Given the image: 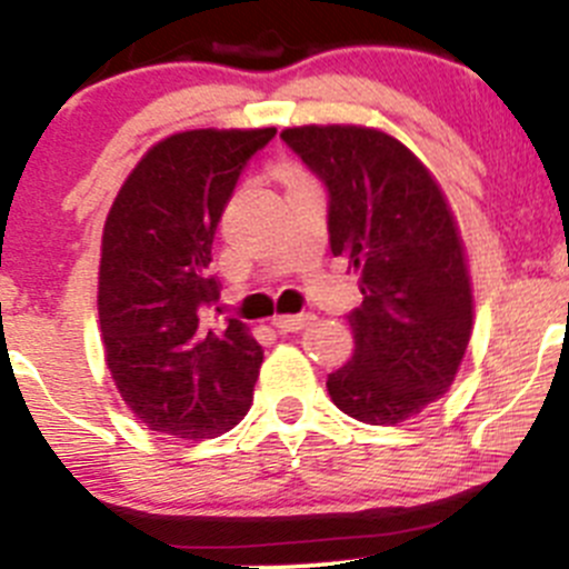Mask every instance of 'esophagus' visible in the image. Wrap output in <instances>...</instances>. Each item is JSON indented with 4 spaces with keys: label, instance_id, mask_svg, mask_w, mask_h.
<instances>
[{
    "label": "esophagus",
    "instance_id": "34e87169",
    "mask_svg": "<svg viewBox=\"0 0 569 569\" xmlns=\"http://www.w3.org/2000/svg\"><path fill=\"white\" fill-rule=\"evenodd\" d=\"M308 321H311V317H306V313H297V317H274L272 325L278 327L280 332H297V330H302Z\"/></svg>",
    "mask_w": 569,
    "mask_h": 569
}]
</instances>
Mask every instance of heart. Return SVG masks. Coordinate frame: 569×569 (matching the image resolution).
Instances as JSON below:
<instances>
[{"label":"heart","mask_w":569,"mask_h":569,"mask_svg":"<svg viewBox=\"0 0 569 569\" xmlns=\"http://www.w3.org/2000/svg\"><path fill=\"white\" fill-rule=\"evenodd\" d=\"M297 173H300V170H297V168H283V170H280V176H283V178H291V176H297Z\"/></svg>","instance_id":"1"}]
</instances>
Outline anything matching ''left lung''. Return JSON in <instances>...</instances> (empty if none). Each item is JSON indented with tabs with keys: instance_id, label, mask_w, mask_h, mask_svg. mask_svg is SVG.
<instances>
[{
	"instance_id": "obj_1",
	"label": "left lung",
	"mask_w": 569,
	"mask_h": 569,
	"mask_svg": "<svg viewBox=\"0 0 569 569\" xmlns=\"http://www.w3.org/2000/svg\"><path fill=\"white\" fill-rule=\"evenodd\" d=\"M280 140L327 189L332 256L360 272L352 360L327 377L338 410L399 423L455 382L473 295L455 214L421 159L366 126H297Z\"/></svg>"
}]
</instances>
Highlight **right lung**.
I'll list each match as a JSON object with an SVG mask.
<instances>
[{
	"mask_svg": "<svg viewBox=\"0 0 569 569\" xmlns=\"http://www.w3.org/2000/svg\"><path fill=\"white\" fill-rule=\"evenodd\" d=\"M274 129H194L157 142L107 214L99 321L107 369L148 429L203 440L250 410L263 349L239 319L206 325L217 226Z\"/></svg>",
	"mask_w": 569,
	"mask_h": 569,
	"instance_id": "add662e5",
	"label": "right lung"
}]
</instances>
